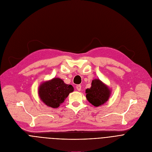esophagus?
<instances>
[{
	"label": "esophagus",
	"instance_id": "obj_1",
	"mask_svg": "<svg viewBox=\"0 0 152 152\" xmlns=\"http://www.w3.org/2000/svg\"><path fill=\"white\" fill-rule=\"evenodd\" d=\"M76 89L78 91H80V90H81V86H80V85H77L76 86Z\"/></svg>",
	"mask_w": 152,
	"mask_h": 152
}]
</instances>
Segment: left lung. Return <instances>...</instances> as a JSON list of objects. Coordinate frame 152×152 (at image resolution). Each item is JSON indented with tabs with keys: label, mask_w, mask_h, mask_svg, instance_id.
<instances>
[{
	"label": "left lung",
	"mask_w": 152,
	"mask_h": 152,
	"mask_svg": "<svg viewBox=\"0 0 152 152\" xmlns=\"http://www.w3.org/2000/svg\"><path fill=\"white\" fill-rule=\"evenodd\" d=\"M86 98L88 102L95 107L103 105L108 100L110 90L98 79L92 80V86L86 90Z\"/></svg>",
	"instance_id": "8db88e82"
}]
</instances>
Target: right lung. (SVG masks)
<instances>
[{"label":"right lung","instance_id":"add662e5","mask_svg":"<svg viewBox=\"0 0 152 152\" xmlns=\"http://www.w3.org/2000/svg\"><path fill=\"white\" fill-rule=\"evenodd\" d=\"M73 90L74 88L72 85L66 84L62 79L56 77L40 85L38 95L46 105L53 108H57Z\"/></svg>","mask_w":152,"mask_h":152}]
</instances>
